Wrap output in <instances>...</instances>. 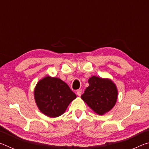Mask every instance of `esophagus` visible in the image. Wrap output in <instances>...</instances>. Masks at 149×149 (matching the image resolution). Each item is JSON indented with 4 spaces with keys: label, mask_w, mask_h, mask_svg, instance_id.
Masks as SVG:
<instances>
[{
    "label": "esophagus",
    "mask_w": 149,
    "mask_h": 149,
    "mask_svg": "<svg viewBox=\"0 0 149 149\" xmlns=\"http://www.w3.org/2000/svg\"><path fill=\"white\" fill-rule=\"evenodd\" d=\"M81 94H82V91H81V89H79V90H77V95L79 96V97H80L81 95Z\"/></svg>",
    "instance_id": "esophagus-1"
}]
</instances>
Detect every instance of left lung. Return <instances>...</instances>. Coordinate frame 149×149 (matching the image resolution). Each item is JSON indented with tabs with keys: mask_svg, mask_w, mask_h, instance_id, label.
<instances>
[{
	"mask_svg": "<svg viewBox=\"0 0 149 149\" xmlns=\"http://www.w3.org/2000/svg\"><path fill=\"white\" fill-rule=\"evenodd\" d=\"M89 87L81 95L84 101L95 113L103 115L114 107L118 90L111 79L92 76L88 80Z\"/></svg>",
	"mask_w": 149,
	"mask_h": 149,
	"instance_id": "8db88e82",
	"label": "left lung"
}]
</instances>
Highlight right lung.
Listing matches in <instances>:
<instances>
[{
	"label": "right lung",
	"instance_id": "1",
	"mask_svg": "<svg viewBox=\"0 0 149 149\" xmlns=\"http://www.w3.org/2000/svg\"><path fill=\"white\" fill-rule=\"evenodd\" d=\"M35 102L45 115L50 118L64 113L76 95L59 78L46 76L37 83L34 91Z\"/></svg>",
	"mask_w": 149,
	"mask_h": 149
}]
</instances>
